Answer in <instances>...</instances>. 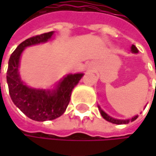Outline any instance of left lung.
<instances>
[{
  "label": "left lung",
  "mask_w": 156,
  "mask_h": 156,
  "mask_svg": "<svg viewBox=\"0 0 156 156\" xmlns=\"http://www.w3.org/2000/svg\"><path fill=\"white\" fill-rule=\"evenodd\" d=\"M131 52H132V53H135V54L138 53V49H137V48L136 47L135 45H132V46H131ZM98 110L100 111V114H101V115L103 116L104 119H106L107 121H108L110 123L116 124V125H123V124L126 125V124H128L129 122L135 121V120L138 117V115H135L134 117H132V118H130V119H116V118H114V117L108 115L105 111L102 110V108H101L99 106H98Z\"/></svg>",
  "instance_id": "8db88e82"
}]
</instances>
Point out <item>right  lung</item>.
I'll return each instance as SVG.
<instances>
[{"label":"right lung","mask_w":156,"mask_h":156,"mask_svg":"<svg viewBox=\"0 0 156 156\" xmlns=\"http://www.w3.org/2000/svg\"><path fill=\"white\" fill-rule=\"evenodd\" d=\"M53 35L54 31H50L27 39L16 48L8 64L7 83L12 102L29 118L39 122L53 120L63 115L69 103L73 88L84 75L69 74L56 83L52 89L30 87L23 82L19 72L22 52L27 47L50 41Z\"/></svg>","instance_id":"add662e5"}]
</instances>
